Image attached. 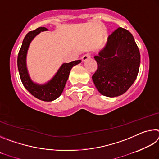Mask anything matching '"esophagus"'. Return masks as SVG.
Masks as SVG:
<instances>
[{"mask_svg":"<svg viewBox=\"0 0 159 159\" xmlns=\"http://www.w3.org/2000/svg\"><path fill=\"white\" fill-rule=\"evenodd\" d=\"M90 55L89 53H87V54H85V55H83L81 59H82L83 61H85L86 60H88V59H90Z\"/></svg>","mask_w":159,"mask_h":159,"instance_id":"1","label":"esophagus"}]
</instances>
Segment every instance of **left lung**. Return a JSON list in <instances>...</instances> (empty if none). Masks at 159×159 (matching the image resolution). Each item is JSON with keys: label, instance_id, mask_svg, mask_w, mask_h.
I'll list each match as a JSON object with an SVG mask.
<instances>
[{"label": "left lung", "instance_id": "obj_1", "mask_svg": "<svg viewBox=\"0 0 159 159\" xmlns=\"http://www.w3.org/2000/svg\"><path fill=\"white\" fill-rule=\"evenodd\" d=\"M98 69L92 77L101 95L115 98L125 93L138 74L140 54L130 32L121 27L110 35L98 55Z\"/></svg>", "mask_w": 159, "mask_h": 159}]
</instances>
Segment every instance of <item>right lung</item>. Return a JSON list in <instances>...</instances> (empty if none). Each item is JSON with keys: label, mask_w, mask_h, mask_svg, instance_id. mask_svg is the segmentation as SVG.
Listing matches in <instances>:
<instances>
[{"label": "right lung", "mask_w": 159, "mask_h": 159, "mask_svg": "<svg viewBox=\"0 0 159 159\" xmlns=\"http://www.w3.org/2000/svg\"><path fill=\"white\" fill-rule=\"evenodd\" d=\"M45 27H39L36 30L29 31L23 40L17 57V66L20 79L24 86L35 98L42 101L51 102L57 99L62 93L69 73L72 67L81 62V60H76L69 63H63L52 79L43 83L34 81L29 75L26 57L31 43L41 32L48 31Z\"/></svg>", "instance_id": "right-lung-1"}]
</instances>
